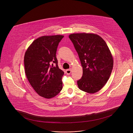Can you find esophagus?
Returning <instances> with one entry per match:
<instances>
[{
    "label": "esophagus",
    "instance_id": "34e87169",
    "mask_svg": "<svg viewBox=\"0 0 133 133\" xmlns=\"http://www.w3.org/2000/svg\"><path fill=\"white\" fill-rule=\"evenodd\" d=\"M71 73V69H68L66 71V73L67 74V75H70Z\"/></svg>",
    "mask_w": 133,
    "mask_h": 133
}]
</instances>
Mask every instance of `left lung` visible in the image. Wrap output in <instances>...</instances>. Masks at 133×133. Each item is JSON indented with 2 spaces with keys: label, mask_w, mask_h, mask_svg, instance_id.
I'll list each match as a JSON object with an SVG mask.
<instances>
[{
  "label": "left lung",
  "mask_w": 133,
  "mask_h": 133,
  "mask_svg": "<svg viewBox=\"0 0 133 133\" xmlns=\"http://www.w3.org/2000/svg\"><path fill=\"white\" fill-rule=\"evenodd\" d=\"M69 38L83 69L78 87L87 93H96L104 86L112 71L113 58L110 49L105 41L95 34H72Z\"/></svg>",
  "instance_id": "obj_1"
}]
</instances>
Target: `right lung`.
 <instances>
[{
	"label": "right lung",
	"mask_w": 133,
	"mask_h": 133,
	"mask_svg": "<svg viewBox=\"0 0 133 133\" xmlns=\"http://www.w3.org/2000/svg\"><path fill=\"white\" fill-rule=\"evenodd\" d=\"M62 35L43 36L35 40L25 52L24 63L29 82L38 95L50 99L62 89L63 71L56 56Z\"/></svg>",
	"instance_id": "1"
}]
</instances>
